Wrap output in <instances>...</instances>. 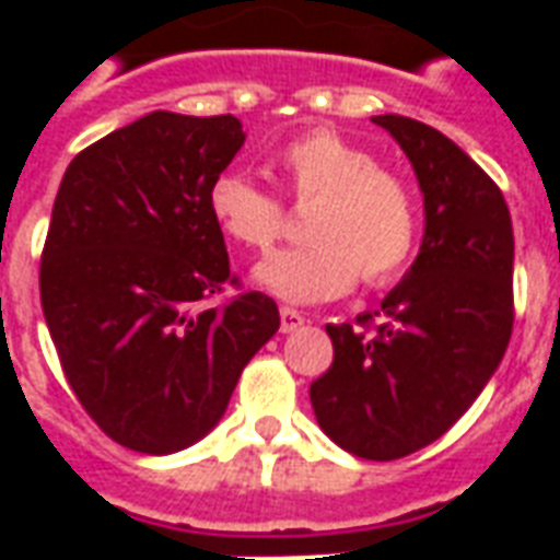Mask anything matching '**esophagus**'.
<instances>
[{
	"label": "esophagus",
	"mask_w": 560,
	"mask_h": 560,
	"mask_svg": "<svg viewBox=\"0 0 560 560\" xmlns=\"http://www.w3.org/2000/svg\"><path fill=\"white\" fill-rule=\"evenodd\" d=\"M279 315H281V332H293V329H300L305 324L303 312H296V308H288V305L281 308Z\"/></svg>",
	"instance_id": "obj_1"
}]
</instances>
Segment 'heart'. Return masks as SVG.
I'll return each mask as SVG.
<instances>
[{
  "label": "heart",
  "instance_id": "heart-1",
  "mask_svg": "<svg viewBox=\"0 0 560 560\" xmlns=\"http://www.w3.org/2000/svg\"><path fill=\"white\" fill-rule=\"evenodd\" d=\"M272 171L293 203L308 207L300 248H281L255 267V284L288 303H327L365 284H387L408 267L420 236L413 185L381 167L372 149L315 128L276 152ZM207 212L233 245L267 252L279 240V197L243 173H219L207 188Z\"/></svg>",
  "mask_w": 560,
  "mask_h": 560
}]
</instances>
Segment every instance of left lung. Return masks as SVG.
<instances>
[{
	"label": "left lung",
	"mask_w": 560,
	"mask_h": 560,
	"mask_svg": "<svg viewBox=\"0 0 560 560\" xmlns=\"http://www.w3.org/2000/svg\"><path fill=\"white\" fill-rule=\"evenodd\" d=\"M372 122L417 173L420 255L375 315L329 324L332 365L308 396L341 450L389 462L438 441L501 363L513 332V221L501 188L438 128L396 114Z\"/></svg>",
	"instance_id": "left-lung-1"
}]
</instances>
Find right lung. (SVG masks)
Segmentation results:
<instances>
[{"label":"right lung","instance_id":"right-lung-1","mask_svg":"<svg viewBox=\"0 0 560 560\" xmlns=\"http://www.w3.org/2000/svg\"><path fill=\"white\" fill-rule=\"evenodd\" d=\"M245 143L236 116H140L68 164L42 255V308L68 384L116 444L167 456L228 411L279 329L267 293L233 284L209 183Z\"/></svg>","mask_w":560,"mask_h":560}]
</instances>
